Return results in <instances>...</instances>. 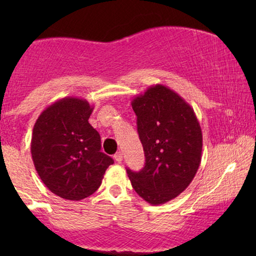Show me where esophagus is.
Wrapping results in <instances>:
<instances>
[{
	"label": "esophagus",
	"mask_w": 256,
	"mask_h": 256,
	"mask_svg": "<svg viewBox=\"0 0 256 256\" xmlns=\"http://www.w3.org/2000/svg\"><path fill=\"white\" fill-rule=\"evenodd\" d=\"M114 158H115V160H116L118 163H121L122 162V158H124V157H122V154L118 152H116L114 155Z\"/></svg>",
	"instance_id": "1"
}]
</instances>
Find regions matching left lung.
Returning a JSON list of instances; mask_svg holds the SVG:
<instances>
[{
    "instance_id": "left-lung-1",
    "label": "left lung",
    "mask_w": 256,
    "mask_h": 256,
    "mask_svg": "<svg viewBox=\"0 0 256 256\" xmlns=\"http://www.w3.org/2000/svg\"><path fill=\"white\" fill-rule=\"evenodd\" d=\"M146 156L138 172L127 169L132 188L152 205L176 198L197 174L202 135L194 108L174 90L157 84L132 101Z\"/></svg>"
}]
</instances>
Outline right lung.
<instances>
[{
  "label": "right lung",
  "mask_w": 256,
  "mask_h": 256,
  "mask_svg": "<svg viewBox=\"0 0 256 256\" xmlns=\"http://www.w3.org/2000/svg\"><path fill=\"white\" fill-rule=\"evenodd\" d=\"M92 110L86 100L66 96L45 108L34 126L31 156L38 176L68 200L94 194L114 163L101 152L99 132L88 122Z\"/></svg>",
  "instance_id": "right-lung-1"
}]
</instances>
